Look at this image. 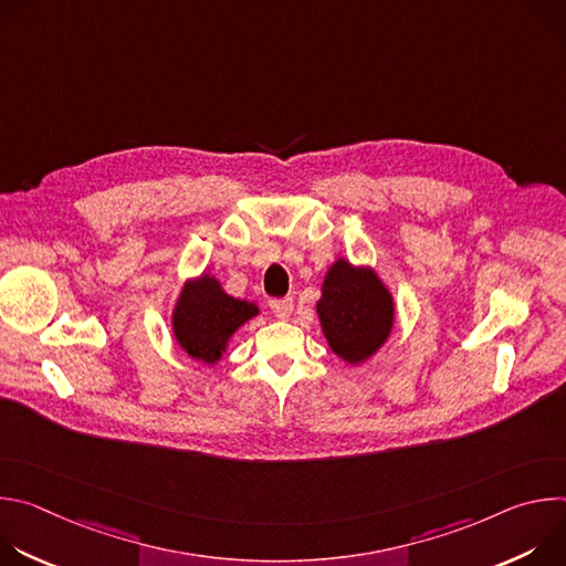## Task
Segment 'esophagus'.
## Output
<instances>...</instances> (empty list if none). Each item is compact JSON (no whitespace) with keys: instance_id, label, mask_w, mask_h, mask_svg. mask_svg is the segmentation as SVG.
Returning a JSON list of instances; mask_svg holds the SVG:
<instances>
[{"instance_id":"esophagus-1","label":"esophagus","mask_w":566,"mask_h":566,"mask_svg":"<svg viewBox=\"0 0 566 566\" xmlns=\"http://www.w3.org/2000/svg\"><path fill=\"white\" fill-rule=\"evenodd\" d=\"M269 306H271V311H273L277 317H282V319L293 313V300H291V297H275V300L269 302Z\"/></svg>"}]
</instances>
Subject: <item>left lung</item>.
Segmentation results:
<instances>
[{
  "label": "left lung",
  "mask_w": 566,
  "mask_h": 566,
  "mask_svg": "<svg viewBox=\"0 0 566 566\" xmlns=\"http://www.w3.org/2000/svg\"><path fill=\"white\" fill-rule=\"evenodd\" d=\"M317 315L332 349L347 363H363L389 336L394 306L371 271L338 260L322 284Z\"/></svg>",
  "instance_id": "obj_1"
}]
</instances>
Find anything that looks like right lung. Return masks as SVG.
Masks as SVG:
<instances>
[{
	"instance_id": "1",
	"label": "right lung",
	"mask_w": 566,
	"mask_h": 566,
	"mask_svg": "<svg viewBox=\"0 0 566 566\" xmlns=\"http://www.w3.org/2000/svg\"><path fill=\"white\" fill-rule=\"evenodd\" d=\"M253 315H258L255 304L226 295L214 277L203 275L181 293L175 311V334L188 356L214 363L221 358L228 338Z\"/></svg>"
}]
</instances>
